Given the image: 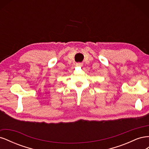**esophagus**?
I'll use <instances>...</instances> for the list:
<instances>
[{
  "label": "esophagus",
  "instance_id": "obj_1",
  "mask_svg": "<svg viewBox=\"0 0 149 149\" xmlns=\"http://www.w3.org/2000/svg\"><path fill=\"white\" fill-rule=\"evenodd\" d=\"M76 66H79V67H81V66H83V64L82 63H76Z\"/></svg>",
  "mask_w": 149,
  "mask_h": 149
}]
</instances>
